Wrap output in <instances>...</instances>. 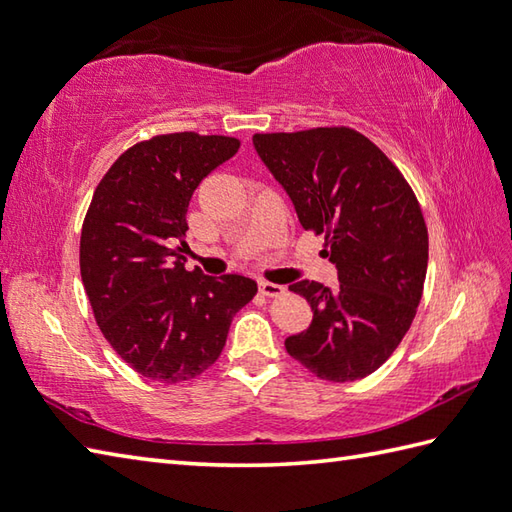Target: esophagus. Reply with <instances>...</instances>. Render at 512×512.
Returning a JSON list of instances; mask_svg holds the SVG:
<instances>
[{
	"label": "esophagus",
	"mask_w": 512,
	"mask_h": 512,
	"mask_svg": "<svg viewBox=\"0 0 512 512\" xmlns=\"http://www.w3.org/2000/svg\"><path fill=\"white\" fill-rule=\"evenodd\" d=\"M259 292L264 296H270V299H275V296L285 294V288L279 283H272V281H261L259 283Z\"/></svg>",
	"instance_id": "esophagus-1"
}]
</instances>
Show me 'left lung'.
Returning a JSON list of instances; mask_svg holds the SVG:
<instances>
[{
  "instance_id": "left-lung-1",
  "label": "left lung",
  "mask_w": 512,
  "mask_h": 512,
  "mask_svg": "<svg viewBox=\"0 0 512 512\" xmlns=\"http://www.w3.org/2000/svg\"><path fill=\"white\" fill-rule=\"evenodd\" d=\"M257 154L292 198L303 229L325 235L338 288L299 281L312 325L285 351L327 382L375 373L408 334L423 296L427 227L406 176L349 126L255 133Z\"/></svg>"
}]
</instances>
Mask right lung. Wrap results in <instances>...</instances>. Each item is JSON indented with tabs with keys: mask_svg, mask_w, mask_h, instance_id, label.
Segmentation results:
<instances>
[{
	"mask_svg": "<svg viewBox=\"0 0 512 512\" xmlns=\"http://www.w3.org/2000/svg\"><path fill=\"white\" fill-rule=\"evenodd\" d=\"M240 139L170 133L130 146L102 176L80 233V277L102 336L148 379L181 384L218 362L257 294L240 275L185 270L187 207Z\"/></svg>",
	"mask_w": 512,
	"mask_h": 512,
	"instance_id": "right-lung-1",
	"label": "right lung"
}]
</instances>
